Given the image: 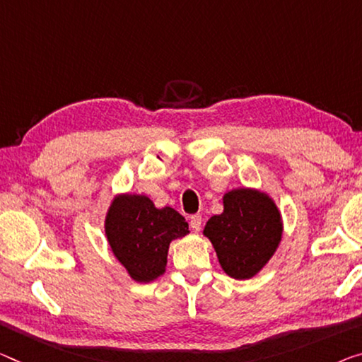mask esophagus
<instances>
[{"label": "esophagus", "mask_w": 362, "mask_h": 362, "mask_svg": "<svg viewBox=\"0 0 362 362\" xmlns=\"http://www.w3.org/2000/svg\"><path fill=\"white\" fill-rule=\"evenodd\" d=\"M189 226H191L194 231H199L200 226H202V216H200V215H192L191 220H189Z\"/></svg>", "instance_id": "esophagus-1"}]
</instances>
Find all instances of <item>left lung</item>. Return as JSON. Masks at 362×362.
Returning <instances> with one entry per match:
<instances>
[{
  "label": "left lung",
  "instance_id": "left-lung-1",
  "mask_svg": "<svg viewBox=\"0 0 362 362\" xmlns=\"http://www.w3.org/2000/svg\"><path fill=\"white\" fill-rule=\"evenodd\" d=\"M280 210L265 192L239 187L223 196V212L214 215L204 235L214 244L226 275L247 280L257 275L281 241Z\"/></svg>",
  "mask_w": 362,
  "mask_h": 362
}]
</instances>
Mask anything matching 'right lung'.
Segmentation results:
<instances>
[{
  "instance_id": "obj_1",
  "label": "right lung",
  "mask_w": 362,
  "mask_h": 362,
  "mask_svg": "<svg viewBox=\"0 0 362 362\" xmlns=\"http://www.w3.org/2000/svg\"><path fill=\"white\" fill-rule=\"evenodd\" d=\"M187 233L185 216L171 207L157 209L147 196L139 194L116 196L105 218L111 251L139 283L165 274L170 243Z\"/></svg>"
}]
</instances>
